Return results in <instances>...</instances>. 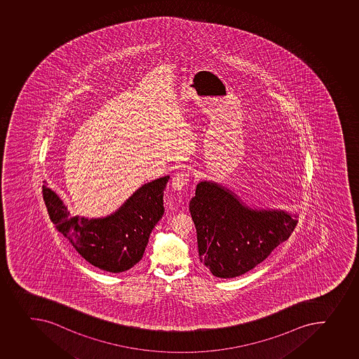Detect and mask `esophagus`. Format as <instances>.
<instances>
[{"label":"esophagus","mask_w":359,"mask_h":359,"mask_svg":"<svg viewBox=\"0 0 359 359\" xmlns=\"http://www.w3.org/2000/svg\"><path fill=\"white\" fill-rule=\"evenodd\" d=\"M189 171L182 170L180 172H176L174 177L171 180V185L175 190H182L183 187L189 183Z\"/></svg>","instance_id":"obj_1"}]
</instances>
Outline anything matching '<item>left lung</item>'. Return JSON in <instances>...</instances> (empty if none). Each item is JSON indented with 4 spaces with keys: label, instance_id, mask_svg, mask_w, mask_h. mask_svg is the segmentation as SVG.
<instances>
[{
    "label": "left lung",
    "instance_id": "left-lung-1",
    "mask_svg": "<svg viewBox=\"0 0 359 359\" xmlns=\"http://www.w3.org/2000/svg\"><path fill=\"white\" fill-rule=\"evenodd\" d=\"M189 210L197 232L199 260L222 278L255 269L297 225L290 213L250 209L233 192L206 181L197 184Z\"/></svg>",
    "mask_w": 359,
    "mask_h": 359
}]
</instances>
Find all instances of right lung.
I'll return each instance as SVG.
<instances>
[{
    "mask_svg": "<svg viewBox=\"0 0 359 359\" xmlns=\"http://www.w3.org/2000/svg\"><path fill=\"white\" fill-rule=\"evenodd\" d=\"M169 176L142 185L111 216L86 219L70 216L51 189L43 199L57 231L90 265L111 273L132 269L142 259L148 239L164 213L163 195Z\"/></svg>",
    "mask_w": 359,
    "mask_h": 359,
    "instance_id": "1",
    "label": "right lung"
}]
</instances>
